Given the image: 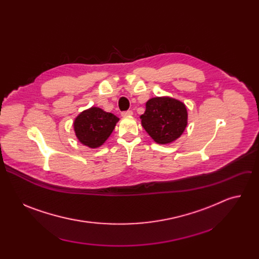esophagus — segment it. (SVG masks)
<instances>
[{
	"mask_svg": "<svg viewBox=\"0 0 259 259\" xmlns=\"http://www.w3.org/2000/svg\"><path fill=\"white\" fill-rule=\"evenodd\" d=\"M132 115H133L132 110H127V112L122 113V117H128V116H132Z\"/></svg>",
	"mask_w": 259,
	"mask_h": 259,
	"instance_id": "esophagus-1",
	"label": "esophagus"
}]
</instances>
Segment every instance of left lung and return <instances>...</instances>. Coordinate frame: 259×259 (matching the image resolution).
Segmentation results:
<instances>
[{"label": "left lung", "instance_id": "left-lung-1", "mask_svg": "<svg viewBox=\"0 0 259 259\" xmlns=\"http://www.w3.org/2000/svg\"><path fill=\"white\" fill-rule=\"evenodd\" d=\"M141 125L159 144H168L179 138L188 126L187 106L172 97H154L146 101L140 116Z\"/></svg>", "mask_w": 259, "mask_h": 259}]
</instances>
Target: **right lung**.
<instances>
[{"label": "right lung", "mask_w": 259, "mask_h": 259, "mask_svg": "<svg viewBox=\"0 0 259 259\" xmlns=\"http://www.w3.org/2000/svg\"><path fill=\"white\" fill-rule=\"evenodd\" d=\"M118 122L119 118L114 114L92 106L78 115L73 121V130L82 144L97 149L112 134Z\"/></svg>", "instance_id": "1"}]
</instances>
